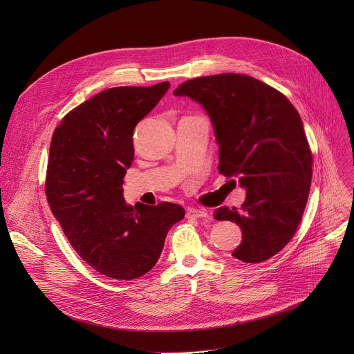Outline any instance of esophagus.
<instances>
[{"label":"esophagus","instance_id":"1","mask_svg":"<svg viewBox=\"0 0 354 354\" xmlns=\"http://www.w3.org/2000/svg\"><path fill=\"white\" fill-rule=\"evenodd\" d=\"M187 215H188V218H207L208 211L202 209V208H189Z\"/></svg>","mask_w":354,"mask_h":354}]
</instances>
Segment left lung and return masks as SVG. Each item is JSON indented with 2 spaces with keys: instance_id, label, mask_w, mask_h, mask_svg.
<instances>
[{
  "instance_id": "8db88e82",
  "label": "left lung",
  "mask_w": 354,
  "mask_h": 354,
  "mask_svg": "<svg viewBox=\"0 0 354 354\" xmlns=\"http://www.w3.org/2000/svg\"><path fill=\"white\" fill-rule=\"evenodd\" d=\"M174 95L205 109L219 146V172L247 191L239 209L221 207L214 214L243 231L232 257L266 261L290 243L308 199L313 156L299 111L274 87L235 73L188 80Z\"/></svg>"
}]
</instances>
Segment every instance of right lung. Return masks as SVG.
<instances>
[{
	"label": "right lung",
	"mask_w": 354,
	"mask_h": 354,
	"mask_svg": "<svg viewBox=\"0 0 354 354\" xmlns=\"http://www.w3.org/2000/svg\"><path fill=\"white\" fill-rule=\"evenodd\" d=\"M169 86L103 90L67 113L51 139L46 179L51 212L83 261L115 280L151 271L167 231L185 216L176 203L132 207L123 198L133 130Z\"/></svg>",
	"instance_id": "right-lung-1"
}]
</instances>
